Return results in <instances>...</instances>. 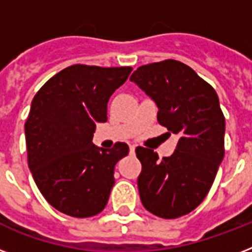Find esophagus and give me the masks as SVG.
Segmentation results:
<instances>
[{
  "mask_svg": "<svg viewBox=\"0 0 252 252\" xmlns=\"http://www.w3.org/2000/svg\"><path fill=\"white\" fill-rule=\"evenodd\" d=\"M129 150H130V154H134V150H136V146H134V145H130V146H129Z\"/></svg>",
  "mask_w": 252,
  "mask_h": 252,
  "instance_id": "1",
  "label": "esophagus"
}]
</instances>
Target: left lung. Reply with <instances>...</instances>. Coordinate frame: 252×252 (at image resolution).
<instances>
[{
    "label": "left lung",
    "instance_id": "8db88e82",
    "mask_svg": "<svg viewBox=\"0 0 252 252\" xmlns=\"http://www.w3.org/2000/svg\"><path fill=\"white\" fill-rule=\"evenodd\" d=\"M130 81L157 104L158 123L179 136L175 152L162 159L152 149H136L142 165L140 199L150 213L178 219L205 199L223 159L225 118L219 96L193 69L176 60L142 65Z\"/></svg>",
    "mask_w": 252,
    "mask_h": 252
}]
</instances>
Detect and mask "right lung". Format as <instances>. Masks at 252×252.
Wrapping results in <instances>:
<instances>
[{
	"instance_id": "obj_1",
	"label": "right lung",
	"mask_w": 252,
	"mask_h": 252,
	"mask_svg": "<svg viewBox=\"0 0 252 252\" xmlns=\"http://www.w3.org/2000/svg\"><path fill=\"white\" fill-rule=\"evenodd\" d=\"M130 66L72 65L33 96L25 124L27 158L39 191L61 213L85 219L104 209L115 165L129 153L126 142L103 149L93 144L96 123L107 122V103Z\"/></svg>"
}]
</instances>
